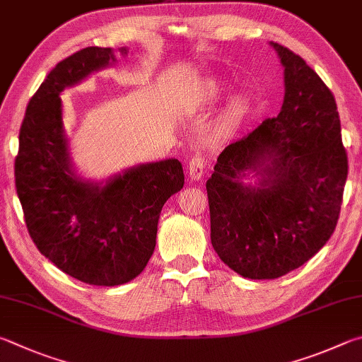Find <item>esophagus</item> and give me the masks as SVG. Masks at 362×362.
I'll list each match as a JSON object with an SVG mask.
<instances>
[{
  "mask_svg": "<svg viewBox=\"0 0 362 362\" xmlns=\"http://www.w3.org/2000/svg\"><path fill=\"white\" fill-rule=\"evenodd\" d=\"M205 173V160L202 156H194L187 165V175L192 181L202 180V176Z\"/></svg>",
  "mask_w": 362,
  "mask_h": 362,
  "instance_id": "34e87169",
  "label": "esophagus"
}]
</instances>
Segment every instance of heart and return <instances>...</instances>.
<instances>
[{"label":"heart","instance_id":"1","mask_svg":"<svg viewBox=\"0 0 362 362\" xmlns=\"http://www.w3.org/2000/svg\"><path fill=\"white\" fill-rule=\"evenodd\" d=\"M226 92H227V86L219 79H208L205 84L202 86V97H204V100L208 101V103H214V101H218L221 97H224ZM250 110H251L250 100H246L245 97L233 98L226 111L224 125L227 129H235V127L242 124L243 119L248 116Z\"/></svg>","mask_w":362,"mask_h":362}]
</instances>
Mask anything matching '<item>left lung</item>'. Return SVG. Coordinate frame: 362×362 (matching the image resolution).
Returning <instances> with one entry per match:
<instances>
[{
    "label": "left lung",
    "instance_id": "8db88e82",
    "mask_svg": "<svg viewBox=\"0 0 362 362\" xmlns=\"http://www.w3.org/2000/svg\"><path fill=\"white\" fill-rule=\"evenodd\" d=\"M272 46L284 66L281 111L227 146L206 181L213 248L251 280L286 275L326 245L348 175L332 92L302 57ZM248 169L263 175L259 188L239 182Z\"/></svg>",
    "mask_w": 362,
    "mask_h": 362
}]
</instances>
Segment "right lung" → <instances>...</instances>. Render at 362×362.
Listing matches in <instances>:
<instances>
[{
    "label": "right lung",
    "instance_id": "right-lung-1",
    "mask_svg": "<svg viewBox=\"0 0 362 362\" xmlns=\"http://www.w3.org/2000/svg\"><path fill=\"white\" fill-rule=\"evenodd\" d=\"M110 60V47L92 46L57 63L28 101L14 163L36 248L66 275L95 286H117L141 274L156 248L162 206L185 186L176 158L129 170L103 187L69 170L60 93Z\"/></svg>",
    "mask_w": 362,
    "mask_h": 362
}]
</instances>
